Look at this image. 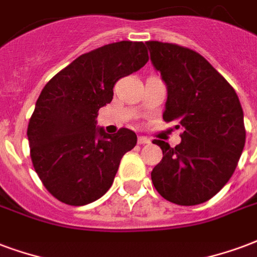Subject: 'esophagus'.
Wrapping results in <instances>:
<instances>
[{"mask_svg": "<svg viewBox=\"0 0 257 257\" xmlns=\"http://www.w3.org/2000/svg\"><path fill=\"white\" fill-rule=\"evenodd\" d=\"M138 143L139 144H148L150 143V139L146 138V136H139Z\"/></svg>", "mask_w": 257, "mask_h": 257, "instance_id": "1", "label": "esophagus"}]
</instances>
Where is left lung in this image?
<instances>
[{
  "label": "left lung",
  "mask_w": 257,
  "mask_h": 257,
  "mask_svg": "<svg viewBox=\"0 0 257 257\" xmlns=\"http://www.w3.org/2000/svg\"><path fill=\"white\" fill-rule=\"evenodd\" d=\"M167 87L163 119L182 128L181 143L162 148L151 172L158 193L180 206L210 200L233 176L245 146L244 113L234 88L210 62L187 47L146 43Z\"/></svg>",
  "instance_id": "8db88e82"
}]
</instances>
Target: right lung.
<instances>
[{"label":"right lung","instance_id":"obj_1","mask_svg":"<svg viewBox=\"0 0 257 257\" xmlns=\"http://www.w3.org/2000/svg\"><path fill=\"white\" fill-rule=\"evenodd\" d=\"M143 42L121 41L81 54L51 79L28 122L31 161L43 185L69 206H85L109 191L123 154L136 146L134 131L114 135L96 126L121 77L143 68Z\"/></svg>","mask_w":257,"mask_h":257}]
</instances>
